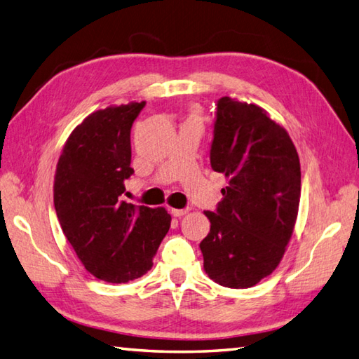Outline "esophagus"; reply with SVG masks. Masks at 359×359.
I'll list each match as a JSON object with an SVG mask.
<instances>
[{"label": "esophagus", "mask_w": 359, "mask_h": 359, "mask_svg": "<svg viewBox=\"0 0 359 359\" xmlns=\"http://www.w3.org/2000/svg\"><path fill=\"white\" fill-rule=\"evenodd\" d=\"M187 210L189 209H170V212H172V215L173 217H182V215H184V214H187Z\"/></svg>", "instance_id": "34e87169"}]
</instances>
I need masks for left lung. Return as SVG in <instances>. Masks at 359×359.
<instances>
[{
	"label": "left lung",
	"mask_w": 359,
	"mask_h": 359,
	"mask_svg": "<svg viewBox=\"0 0 359 359\" xmlns=\"http://www.w3.org/2000/svg\"><path fill=\"white\" fill-rule=\"evenodd\" d=\"M210 165L228 186L210 232L200 243L204 271L229 288H250L283 257L301 200V163L287 130L263 108L222 97L217 102Z\"/></svg>",
	"instance_id": "8db88e82"
}]
</instances>
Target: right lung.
<instances>
[{"label":"right lung","instance_id":"add662e5","mask_svg":"<svg viewBox=\"0 0 359 359\" xmlns=\"http://www.w3.org/2000/svg\"><path fill=\"white\" fill-rule=\"evenodd\" d=\"M145 102L99 109L74 128L57 163V218L86 271L109 283L144 276L172 217L123 201L131 169L130 133ZM127 195V194H126Z\"/></svg>","mask_w":359,"mask_h":359}]
</instances>
